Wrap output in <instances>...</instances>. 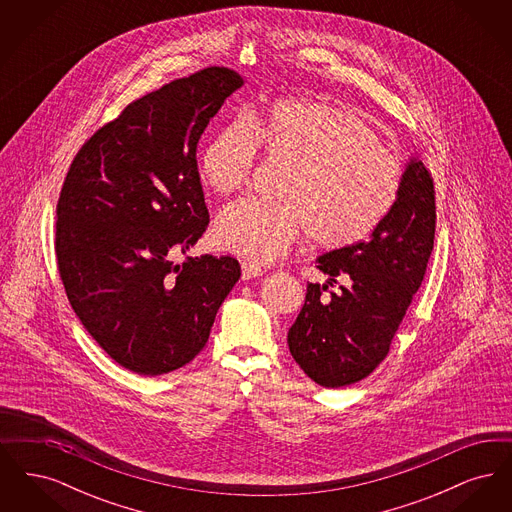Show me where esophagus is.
I'll return each instance as SVG.
<instances>
[{
    "label": "esophagus",
    "instance_id": "obj_1",
    "mask_svg": "<svg viewBox=\"0 0 512 512\" xmlns=\"http://www.w3.org/2000/svg\"><path fill=\"white\" fill-rule=\"evenodd\" d=\"M257 276H263V268L255 263H242V278L244 280H251V278H257Z\"/></svg>",
    "mask_w": 512,
    "mask_h": 512
}]
</instances>
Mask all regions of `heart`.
<instances>
[{"label": "heart", "mask_w": 512, "mask_h": 512, "mask_svg": "<svg viewBox=\"0 0 512 512\" xmlns=\"http://www.w3.org/2000/svg\"><path fill=\"white\" fill-rule=\"evenodd\" d=\"M259 149L286 167L274 186L276 201L228 205L215 226L222 249L255 263L280 259L303 232L324 249L359 244L401 192V167L357 113L305 99L276 101L226 122L201 149V182L219 195L242 192Z\"/></svg>", "instance_id": "heart-1"}]
</instances>
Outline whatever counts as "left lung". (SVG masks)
Instances as JSON below:
<instances>
[{
    "mask_svg": "<svg viewBox=\"0 0 512 512\" xmlns=\"http://www.w3.org/2000/svg\"><path fill=\"white\" fill-rule=\"evenodd\" d=\"M436 236L434 178L411 159L401 192L368 242L317 259L341 292L309 284L288 332L295 363L324 388H343L370 376L390 353L413 295L420 288Z\"/></svg>",
    "mask_w": 512,
    "mask_h": 512,
    "instance_id": "1",
    "label": "left lung"
}]
</instances>
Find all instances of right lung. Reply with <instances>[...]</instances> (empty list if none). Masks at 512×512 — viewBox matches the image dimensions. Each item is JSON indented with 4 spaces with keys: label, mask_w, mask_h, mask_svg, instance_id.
<instances>
[{
    "label": "right lung",
    "mask_w": 512,
    "mask_h": 512,
    "mask_svg": "<svg viewBox=\"0 0 512 512\" xmlns=\"http://www.w3.org/2000/svg\"><path fill=\"white\" fill-rule=\"evenodd\" d=\"M242 84L226 67L172 80L98 128L65 176L55 222L61 282L88 334L136 374L188 365L242 274L228 255L172 263L209 224L197 142Z\"/></svg>",
    "instance_id": "right-lung-1"
}]
</instances>
